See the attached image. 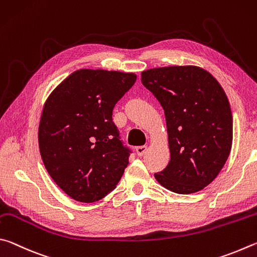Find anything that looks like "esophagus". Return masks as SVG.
<instances>
[{"label":"esophagus","mask_w":257,"mask_h":257,"mask_svg":"<svg viewBox=\"0 0 257 257\" xmlns=\"http://www.w3.org/2000/svg\"><path fill=\"white\" fill-rule=\"evenodd\" d=\"M147 150H148V148L146 147V146H140V147H137L136 148V151H137V155L138 156H143L147 152Z\"/></svg>","instance_id":"esophagus-1"}]
</instances>
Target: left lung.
Listing matches in <instances>:
<instances>
[{
    "instance_id": "8db88e82",
    "label": "left lung",
    "mask_w": 257,
    "mask_h": 257,
    "mask_svg": "<svg viewBox=\"0 0 257 257\" xmlns=\"http://www.w3.org/2000/svg\"><path fill=\"white\" fill-rule=\"evenodd\" d=\"M141 82L165 110L170 160L155 174L161 186L192 194L208 186L226 164L232 145V114L214 76L195 65L143 71Z\"/></svg>"
}]
</instances>
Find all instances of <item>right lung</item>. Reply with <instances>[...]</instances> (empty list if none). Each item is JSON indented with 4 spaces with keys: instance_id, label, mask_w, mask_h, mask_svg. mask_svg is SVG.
Here are the masks:
<instances>
[{
    "instance_id": "obj_1",
    "label": "right lung",
    "mask_w": 257,
    "mask_h": 257,
    "mask_svg": "<svg viewBox=\"0 0 257 257\" xmlns=\"http://www.w3.org/2000/svg\"><path fill=\"white\" fill-rule=\"evenodd\" d=\"M136 80L134 73L81 69L45 101L38 127L40 156L49 176L73 200H101L120 181L130 150L121 145L111 116Z\"/></svg>"
}]
</instances>
